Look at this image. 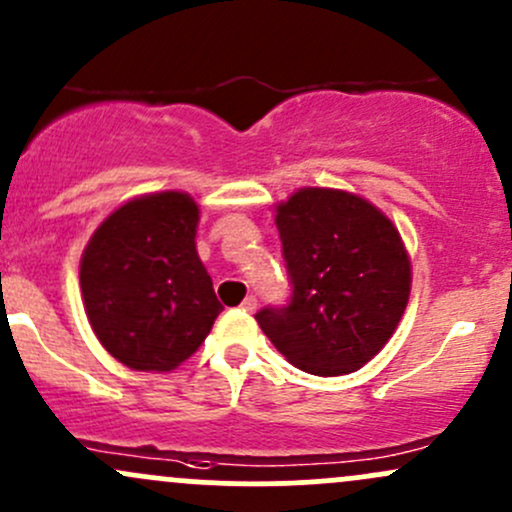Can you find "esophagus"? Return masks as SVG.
<instances>
[{"instance_id": "obj_1", "label": "esophagus", "mask_w": 512, "mask_h": 512, "mask_svg": "<svg viewBox=\"0 0 512 512\" xmlns=\"http://www.w3.org/2000/svg\"><path fill=\"white\" fill-rule=\"evenodd\" d=\"M240 308H243L245 313H255L257 311V299H255V296H245V301L240 303Z\"/></svg>"}]
</instances>
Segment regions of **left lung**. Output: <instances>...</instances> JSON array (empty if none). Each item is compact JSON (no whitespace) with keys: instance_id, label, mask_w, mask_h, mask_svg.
Here are the masks:
<instances>
[{"instance_id":"1","label":"left lung","mask_w":512,"mask_h":512,"mask_svg":"<svg viewBox=\"0 0 512 512\" xmlns=\"http://www.w3.org/2000/svg\"><path fill=\"white\" fill-rule=\"evenodd\" d=\"M291 301L255 320L294 367L357 372L389 342L411 296V257L374 204L342 189L303 187L277 206Z\"/></svg>"}]
</instances>
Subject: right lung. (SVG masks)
<instances>
[{
  "mask_svg": "<svg viewBox=\"0 0 512 512\" xmlns=\"http://www.w3.org/2000/svg\"><path fill=\"white\" fill-rule=\"evenodd\" d=\"M199 206L184 192L126 201L94 230L80 262L89 325L136 372H170L223 311L196 252Z\"/></svg>",
  "mask_w": 512,
  "mask_h": 512,
  "instance_id": "right-lung-1",
  "label": "right lung"
}]
</instances>
